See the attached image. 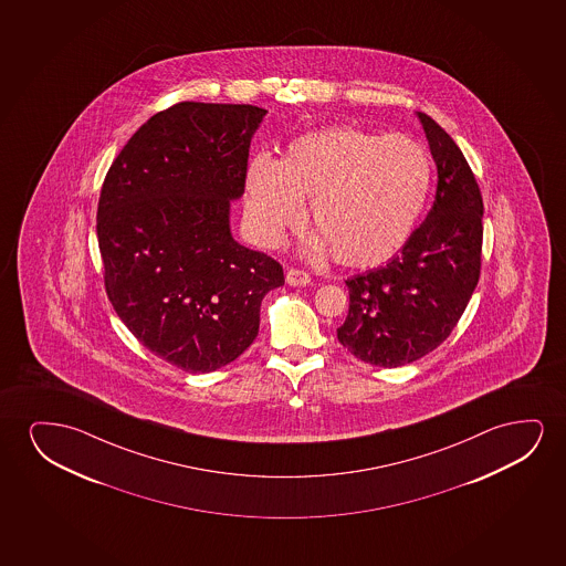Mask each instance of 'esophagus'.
Returning <instances> with one entry per match:
<instances>
[{"label":"esophagus","mask_w":566,"mask_h":566,"mask_svg":"<svg viewBox=\"0 0 566 566\" xmlns=\"http://www.w3.org/2000/svg\"><path fill=\"white\" fill-rule=\"evenodd\" d=\"M286 282L290 286H307L311 282L310 272L300 271V269H290L286 272Z\"/></svg>","instance_id":"34e87169"}]
</instances>
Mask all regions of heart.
Instances as JSON below:
<instances>
[{
    "label": "heart",
    "instance_id": "b5f03b06",
    "mask_svg": "<svg viewBox=\"0 0 566 566\" xmlns=\"http://www.w3.org/2000/svg\"><path fill=\"white\" fill-rule=\"evenodd\" d=\"M433 168L426 147L406 135L357 127L310 133L284 163L256 155L245 176L249 230L266 248L302 222L311 199L313 251L333 249L348 266H377L408 241L426 207Z\"/></svg>",
    "mask_w": 566,
    "mask_h": 566
}]
</instances>
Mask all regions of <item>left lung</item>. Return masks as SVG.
Here are the masks:
<instances>
[{"instance_id":"1","label":"left lung","mask_w":566,"mask_h":566,"mask_svg":"<svg viewBox=\"0 0 566 566\" xmlns=\"http://www.w3.org/2000/svg\"><path fill=\"white\" fill-rule=\"evenodd\" d=\"M437 164V193L423 224L385 266L346 280L342 346L365 364L400 367L449 338L478 286L483 199L462 150L418 112Z\"/></svg>"}]
</instances>
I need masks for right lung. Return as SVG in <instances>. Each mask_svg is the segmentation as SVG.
<instances>
[{"label": "right lung", "instance_id": "1", "mask_svg": "<svg viewBox=\"0 0 566 566\" xmlns=\"http://www.w3.org/2000/svg\"><path fill=\"white\" fill-rule=\"evenodd\" d=\"M266 109L179 102L127 140L102 184L96 233L117 317L164 361L217 371L259 334L279 261L230 232Z\"/></svg>", "mask_w": 566, "mask_h": 566}]
</instances>
